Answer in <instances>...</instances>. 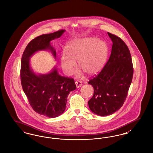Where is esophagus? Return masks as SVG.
I'll list each match as a JSON object with an SVG mask.
<instances>
[{"mask_svg": "<svg viewBox=\"0 0 153 153\" xmlns=\"http://www.w3.org/2000/svg\"><path fill=\"white\" fill-rule=\"evenodd\" d=\"M75 84L77 88H79L82 86V82L80 81H76L75 82Z\"/></svg>", "mask_w": 153, "mask_h": 153, "instance_id": "esophagus-1", "label": "esophagus"}]
</instances>
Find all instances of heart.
I'll return each mask as SVG.
<instances>
[{
	"label": "heart",
	"mask_w": 153,
	"mask_h": 153,
	"mask_svg": "<svg viewBox=\"0 0 153 153\" xmlns=\"http://www.w3.org/2000/svg\"><path fill=\"white\" fill-rule=\"evenodd\" d=\"M66 54L61 58V65L66 74L73 72L75 61L80 69L87 74H94L104 65L108 55L105 42L94 37L76 39L66 48Z\"/></svg>",
	"instance_id": "1"
}]
</instances>
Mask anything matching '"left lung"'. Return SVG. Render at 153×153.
<instances>
[{
	"label": "left lung",
	"instance_id": "8db88e82",
	"mask_svg": "<svg viewBox=\"0 0 153 153\" xmlns=\"http://www.w3.org/2000/svg\"><path fill=\"white\" fill-rule=\"evenodd\" d=\"M108 34L113 43L109 59L101 72L88 82L94 89V95L88 102L89 107L102 117L111 115L122 107L134 73L128 48L119 36Z\"/></svg>",
	"mask_w": 153,
	"mask_h": 153
}]
</instances>
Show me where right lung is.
Masks as SVG:
<instances>
[{"instance_id":"add662e5","label":"right lung","mask_w":153,"mask_h":153,"mask_svg":"<svg viewBox=\"0 0 153 153\" xmlns=\"http://www.w3.org/2000/svg\"><path fill=\"white\" fill-rule=\"evenodd\" d=\"M65 30L37 36L30 42L22 55L21 80L23 90L30 105L36 113L53 118L65 110L68 96L76 86L72 78L59 75L54 68L51 73L36 75L30 66V58L36 52L49 50L56 57V52L50 42L59 38Z\"/></svg>"}]
</instances>
